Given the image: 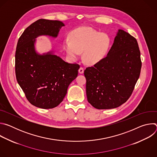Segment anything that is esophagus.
<instances>
[{"label":"esophagus","instance_id":"esophagus-1","mask_svg":"<svg viewBox=\"0 0 157 157\" xmlns=\"http://www.w3.org/2000/svg\"><path fill=\"white\" fill-rule=\"evenodd\" d=\"M79 73L80 74H82L84 73V68H82V67H81V68L79 69Z\"/></svg>","mask_w":157,"mask_h":157}]
</instances>
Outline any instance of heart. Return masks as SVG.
Returning <instances> with one entry per match:
<instances>
[{
  "label": "heart",
  "instance_id": "1",
  "mask_svg": "<svg viewBox=\"0 0 157 157\" xmlns=\"http://www.w3.org/2000/svg\"><path fill=\"white\" fill-rule=\"evenodd\" d=\"M70 40L65 39L63 47L71 59H76L84 52L83 59L88 64H94L107 55L110 44L107 35L91 28L81 27L73 31Z\"/></svg>",
  "mask_w": 157,
  "mask_h": 157
}]
</instances>
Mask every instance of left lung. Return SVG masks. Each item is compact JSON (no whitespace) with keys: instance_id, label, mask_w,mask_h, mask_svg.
<instances>
[{"instance_id":"left-lung-1","label":"left lung","mask_w":157,"mask_h":157,"mask_svg":"<svg viewBox=\"0 0 157 157\" xmlns=\"http://www.w3.org/2000/svg\"><path fill=\"white\" fill-rule=\"evenodd\" d=\"M141 67L137 40L119 29L106 57L84 70L87 101L98 109L121 105L131 96Z\"/></svg>"}]
</instances>
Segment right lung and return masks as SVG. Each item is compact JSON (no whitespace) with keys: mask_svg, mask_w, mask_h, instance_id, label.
<instances>
[{"mask_svg":"<svg viewBox=\"0 0 157 157\" xmlns=\"http://www.w3.org/2000/svg\"><path fill=\"white\" fill-rule=\"evenodd\" d=\"M64 26L59 20L39 19L24 30L17 43V81L27 100L39 108L47 109L58 106L78 74L79 64L65 62L53 51L40 55L35 50V39L38 36L56 38Z\"/></svg>","mask_w":157,"mask_h":157,"instance_id":"right-lung-1","label":"right lung"}]
</instances>
